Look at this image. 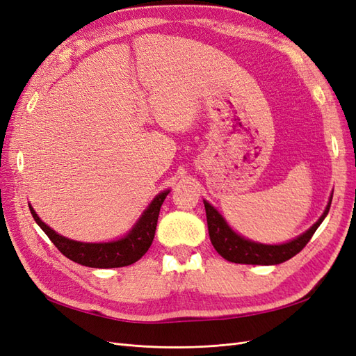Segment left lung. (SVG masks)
I'll return each instance as SVG.
<instances>
[{"label": "left lung", "mask_w": 356, "mask_h": 356, "mask_svg": "<svg viewBox=\"0 0 356 356\" xmlns=\"http://www.w3.org/2000/svg\"><path fill=\"white\" fill-rule=\"evenodd\" d=\"M331 199L327 204L324 213L321 215V218L312 225V227L300 234L298 238L289 241L286 243L281 245H264L257 243L252 241H248L242 238L241 234L232 230L230 225L225 222L222 215L215 209L212 204H209L207 200L204 203V211H207V221H208V232L211 242L222 258L232 263L239 264H263V266H272V264H281L289 258L297 255L303 248L307 245V242L312 239V236L316 232V229L321 225L327 217V213L331 207Z\"/></svg>", "instance_id": "obj_1"}]
</instances>
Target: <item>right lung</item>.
<instances>
[{
	"instance_id": "right-lung-1",
	"label": "right lung",
	"mask_w": 356,
	"mask_h": 356,
	"mask_svg": "<svg viewBox=\"0 0 356 356\" xmlns=\"http://www.w3.org/2000/svg\"><path fill=\"white\" fill-rule=\"evenodd\" d=\"M169 195V190L161 191L148 204V208L139 217L134 229L129 232L124 238L113 241V242H101V243H88V242H77L63 236L58 234L55 230H51L47 224L40 220L35 213L34 208L29 204V211L34 217L35 222L40 225L49 239L53 242L58 250L74 263H79L86 267L95 268H114V267H124L131 266L138 261L152 246L156 225L159 220V212L161 203Z\"/></svg>"
}]
</instances>
